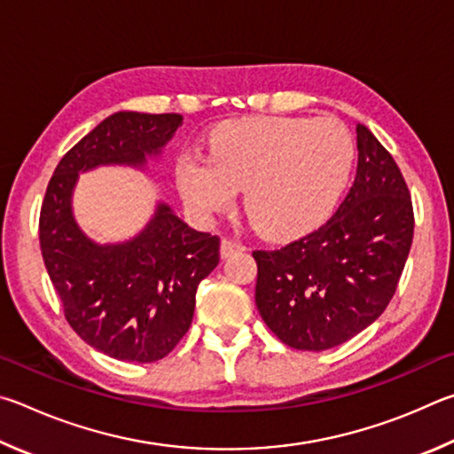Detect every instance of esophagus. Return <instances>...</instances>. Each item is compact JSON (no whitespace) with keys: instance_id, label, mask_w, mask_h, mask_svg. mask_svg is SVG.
Segmentation results:
<instances>
[{"instance_id":"34e87169","label":"esophagus","mask_w":454,"mask_h":454,"mask_svg":"<svg viewBox=\"0 0 454 454\" xmlns=\"http://www.w3.org/2000/svg\"><path fill=\"white\" fill-rule=\"evenodd\" d=\"M243 249H245V247H243L241 241L233 239V237H223V241H221V257H223V259L231 257L233 253L243 251Z\"/></svg>"}]
</instances>
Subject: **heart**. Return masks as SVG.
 Returning <instances> with one entry per match:
<instances>
[{
    "mask_svg": "<svg viewBox=\"0 0 454 454\" xmlns=\"http://www.w3.org/2000/svg\"><path fill=\"white\" fill-rule=\"evenodd\" d=\"M355 145L331 117H255L219 125L207 161L183 157L177 185L191 209L223 213L245 189V213L269 239L321 225L343 193Z\"/></svg>",
    "mask_w": 454,
    "mask_h": 454,
    "instance_id": "heart-1",
    "label": "heart"
}]
</instances>
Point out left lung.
I'll use <instances>...</instances> for the list:
<instances>
[{
    "mask_svg": "<svg viewBox=\"0 0 454 454\" xmlns=\"http://www.w3.org/2000/svg\"><path fill=\"white\" fill-rule=\"evenodd\" d=\"M356 177L317 231L275 251H253L255 303L285 345L325 351L377 321L407 263L415 213L393 155L356 125Z\"/></svg>",
    "mask_w": 454,
    "mask_h": 454,
    "instance_id": "1",
    "label": "left lung"
}]
</instances>
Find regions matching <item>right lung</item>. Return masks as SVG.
<instances>
[{"label":"right lung","instance_id":"obj_1","mask_svg":"<svg viewBox=\"0 0 454 454\" xmlns=\"http://www.w3.org/2000/svg\"><path fill=\"white\" fill-rule=\"evenodd\" d=\"M181 123L179 114L107 117L63 155L39 213V247L69 327L119 361L153 363L177 347L191 327L199 283L219 263V237L195 231L161 203L135 239L101 247L77 227L71 191L79 171L143 165Z\"/></svg>","mask_w":454,"mask_h":454}]
</instances>
